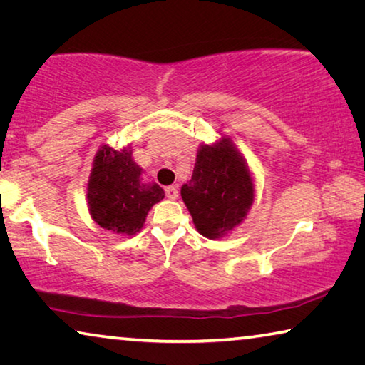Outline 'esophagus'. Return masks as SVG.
<instances>
[{
    "mask_svg": "<svg viewBox=\"0 0 365 365\" xmlns=\"http://www.w3.org/2000/svg\"><path fill=\"white\" fill-rule=\"evenodd\" d=\"M165 196H168L169 200H177V197H178L177 187H168V188H165Z\"/></svg>",
    "mask_w": 365,
    "mask_h": 365,
    "instance_id": "1",
    "label": "esophagus"
}]
</instances>
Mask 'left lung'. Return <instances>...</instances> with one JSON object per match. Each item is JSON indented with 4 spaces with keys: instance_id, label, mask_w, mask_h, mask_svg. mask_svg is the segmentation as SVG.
I'll return each instance as SVG.
<instances>
[{
    "instance_id": "obj_1",
    "label": "left lung",
    "mask_w": 365,
    "mask_h": 365,
    "mask_svg": "<svg viewBox=\"0 0 365 365\" xmlns=\"http://www.w3.org/2000/svg\"><path fill=\"white\" fill-rule=\"evenodd\" d=\"M180 193L196 230L219 240L246 219L255 202V180L233 141L222 137L200 146L193 175Z\"/></svg>"
}]
</instances>
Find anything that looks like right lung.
I'll list each match as a JSON object with an SVG mask.
<instances>
[{"instance_id":"add662e5","label":"right lung","mask_w":365,"mask_h":365,"mask_svg":"<svg viewBox=\"0 0 365 365\" xmlns=\"http://www.w3.org/2000/svg\"><path fill=\"white\" fill-rule=\"evenodd\" d=\"M141 172L130 145L120 151L108 145L98 150L86 183V201L91 219L104 230L135 235L150 209L164 200V190L158 183L145 182Z\"/></svg>"}]
</instances>
